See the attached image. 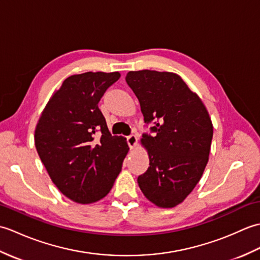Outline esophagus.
Here are the masks:
<instances>
[{"label": "esophagus", "instance_id": "obj_1", "mask_svg": "<svg viewBox=\"0 0 260 260\" xmlns=\"http://www.w3.org/2000/svg\"><path fill=\"white\" fill-rule=\"evenodd\" d=\"M127 143H128L129 148H134L137 145V136L129 135L128 137H127Z\"/></svg>", "mask_w": 260, "mask_h": 260}]
</instances>
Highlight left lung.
Segmentation results:
<instances>
[{
    "instance_id": "obj_1",
    "label": "left lung",
    "mask_w": 260,
    "mask_h": 260,
    "mask_svg": "<svg viewBox=\"0 0 260 260\" xmlns=\"http://www.w3.org/2000/svg\"><path fill=\"white\" fill-rule=\"evenodd\" d=\"M126 82L141 105L145 123L155 119L154 136L143 135L150 167L140 189L158 208L182 203L200 181L209 161L213 126L201 98L179 75L129 71Z\"/></svg>"
}]
</instances>
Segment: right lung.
Wrapping results in <instances>:
<instances>
[{"mask_svg": "<svg viewBox=\"0 0 260 260\" xmlns=\"http://www.w3.org/2000/svg\"><path fill=\"white\" fill-rule=\"evenodd\" d=\"M118 71L73 75L52 93L35 132L41 162L59 191L77 203L106 197L129 147L123 136H112L98 103Z\"/></svg>", "mask_w": 260, "mask_h": 260, "instance_id": "add662e5", "label": "right lung"}]
</instances>
